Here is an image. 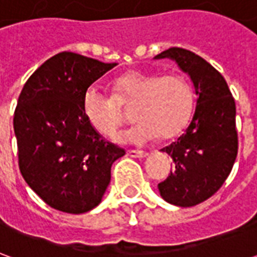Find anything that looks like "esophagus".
<instances>
[{
  "label": "esophagus",
  "mask_w": 257,
  "mask_h": 257,
  "mask_svg": "<svg viewBox=\"0 0 257 257\" xmlns=\"http://www.w3.org/2000/svg\"><path fill=\"white\" fill-rule=\"evenodd\" d=\"M126 154H128L129 157H134V158H145V157L149 156L146 151H142V150H128Z\"/></svg>",
  "instance_id": "34e87169"
}]
</instances>
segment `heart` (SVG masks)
I'll list each match as a JSON object with an SVG mask.
<instances>
[{"mask_svg":"<svg viewBox=\"0 0 257 257\" xmlns=\"http://www.w3.org/2000/svg\"><path fill=\"white\" fill-rule=\"evenodd\" d=\"M114 95L103 93L97 86L86 88L82 110L86 119L103 136H112L125 121L121 104L136 103L135 118L140 121L119 135L126 143H146L156 136L176 138L187 125L193 111V90L180 74L128 71L114 82Z\"/></svg>","mask_w":257,"mask_h":257,"instance_id":"obj_1","label":"heart"}]
</instances>
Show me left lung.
Here are the masks:
<instances>
[{
  "instance_id": "1",
  "label": "left lung",
  "mask_w": 257,
  "mask_h": 257,
  "mask_svg": "<svg viewBox=\"0 0 257 257\" xmlns=\"http://www.w3.org/2000/svg\"><path fill=\"white\" fill-rule=\"evenodd\" d=\"M165 58L189 74L197 104L184 134L161 150L172 157L173 164L158 190L167 202L187 208L212 197L231 172L238 153L235 101L223 75L201 56L169 48L154 59Z\"/></svg>"
}]
</instances>
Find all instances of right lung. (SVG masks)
<instances>
[{
  "mask_svg": "<svg viewBox=\"0 0 257 257\" xmlns=\"http://www.w3.org/2000/svg\"><path fill=\"white\" fill-rule=\"evenodd\" d=\"M60 52L37 68L20 92L14 129L22 176L51 208L85 213L100 204L123 149L97 134L82 110L86 88L115 67Z\"/></svg>",
  "mask_w": 257,
  "mask_h": 257,
  "instance_id": "right-lung-1",
  "label": "right lung"
}]
</instances>
